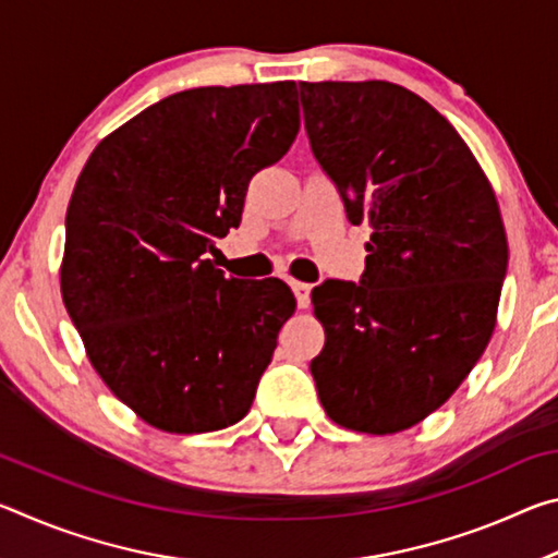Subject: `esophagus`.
Here are the masks:
<instances>
[{"instance_id": "obj_1", "label": "esophagus", "mask_w": 558, "mask_h": 558, "mask_svg": "<svg viewBox=\"0 0 558 558\" xmlns=\"http://www.w3.org/2000/svg\"><path fill=\"white\" fill-rule=\"evenodd\" d=\"M290 288H292V292H295L298 307L305 310V307L310 305V292H313V288H310L307 282H298V280H292V282H290Z\"/></svg>"}]
</instances>
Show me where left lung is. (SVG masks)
<instances>
[{"label":"left lung","instance_id":"obj_1","mask_svg":"<svg viewBox=\"0 0 558 558\" xmlns=\"http://www.w3.org/2000/svg\"><path fill=\"white\" fill-rule=\"evenodd\" d=\"M313 155L347 219L369 223L359 282L325 280V347L310 372L329 418L359 433L415 426L493 337L507 235L493 186L456 128L389 81L300 83Z\"/></svg>","mask_w":558,"mask_h":558}]
</instances>
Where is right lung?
I'll list each match as a JSON object with an SVG mask.
<instances>
[{"instance_id": "obj_1", "label": "right lung", "mask_w": 558, "mask_h": 558, "mask_svg": "<svg viewBox=\"0 0 558 558\" xmlns=\"http://www.w3.org/2000/svg\"><path fill=\"white\" fill-rule=\"evenodd\" d=\"M300 130L292 81L174 93L93 149L65 214L61 295L93 369L149 426L209 433L248 413L295 298L206 253L251 177Z\"/></svg>"}]
</instances>
